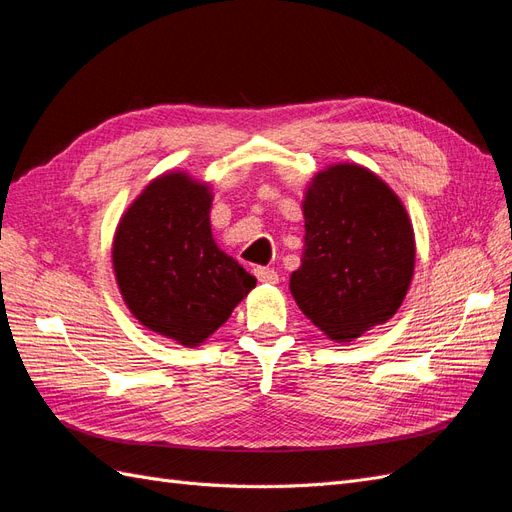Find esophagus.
<instances>
[{"mask_svg":"<svg viewBox=\"0 0 512 512\" xmlns=\"http://www.w3.org/2000/svg\"><path fill=\"white\" fill-rule=\"evenodd\" d=\"M254 275H256V280H258L260 284H277V282H280V275H277L275 269L256 267V269H254Z\"/></svg>","mask_w":512,"mask_h":512,"instance_id":"1","label":"esophagus"}]
</instances>
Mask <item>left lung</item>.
Returning <instances> with one entry per match:
<instances>
[{
	"label": "left lung",
	"mask_w": 512,
	"mask_h": 512,
	"mask_svg": "<svg viewBox=\"0 0 512 512\" xmlns=\"http://www.w3.org/2000/svg\"><path fill=\"white\" fill-rule=\"evenodd\" d=\"M305 243L290 294L337 344L391 320L412 284L416 243L401 198L361 164H331L303 196Z\"/></svg>",
	"instance_id": "left-lung-1"
}]
</instances>
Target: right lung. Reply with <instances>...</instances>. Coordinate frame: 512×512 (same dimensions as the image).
Listing matches in <instances>:
<instances>
[{"instance_id": "1", "label": "right lung", "mask_w": 512, "mask_h": 512, "mask_svg": "<svg viewBox=\"0 0 512 512\" xmlns=\"http://www.w3.org/2000/svg\"><path fill=\"white\" fill-rule=\"evenodd\" d=\"M211 185L168 170L123 211L113 237V271L132 316L145 329L196 348L218 331L256 286L211 235Z\"/></svg>"}]
</instances>
